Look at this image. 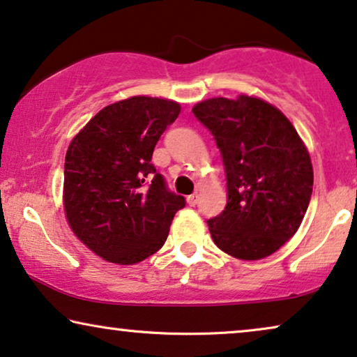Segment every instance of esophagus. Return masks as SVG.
Segmentation results:
<instances>
[{"label":"esophagus","instance_id":"34e87169","mask_svg":"<svg viewBox=\"0 0 357 357\" xmlns=\"http://www.w3.org/2000/svg\"><path fill=\"white\" fill-rule=\"evenodd\" d=\"M199 202V194L197 192H194V194H191V196H188V204L189 206H196V204Z\"/></svg>","mask_w":357,"mask_h":357}]
</instances>
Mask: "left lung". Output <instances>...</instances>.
Masks as SVG:
<instances>
[{
	"instance_id": "8db88e82",
	"label": "left lung",
	"mask_w": 357,
	"mask_h": 357,
	"mask_svg": "<svg viewBox=\"0 0 357 357\" xmlns=\"http://www.w3.org/2000/svg\"><path fill=\"white\" fill-rule=\"evenodd\" d=\"M211 130L227 176V207L208 218L218 248L256 261L291 240L305 215L313 168L291 121L259 98H212L192 107Z\"/></svg>"
}]
</instances>
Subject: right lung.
Returning a JSON list of instances; mask_svg holds the SVG:
<instances>
[{"label":"right lung","mask_w":357,"mask_h":357,"mask_svg":"<svg viewBox=\"0 0 357 357\" xmlns=\"http://www.w3.org/2000/svg\"><path fill=\"white\" fill-rule=\"evenodd\" d=\"M179 112L168 99H123L101 109L66 150V220L109 263L135 264L156 253L186 206L151 163L156 142Z\"/></svg>","instance_id":"1"}]
</instances>
